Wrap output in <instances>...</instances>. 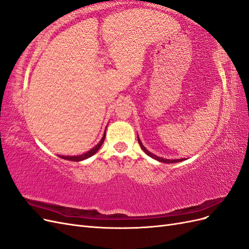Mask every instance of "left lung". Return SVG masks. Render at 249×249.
<instances>
[{
    "label": "left lung",
    "mask_w": 249,
    "mask_h": 249,
    "mask_svg": "<svg viewBox=\"0 0 249 249\" xmlns=\"http://www.w3.org/2000/svg\"><path fill=\"white\" fill-rule=\"evenodd\" d=\"M137 138H138V142H139V145H140V147H141V149L143 150V152H144L146 155H148L149 157H152V158H154L155 160H157V161H159V162H163V163H177V162H180V161H184V160H186L185 158L184 159H172V160H170V159H164V158H161V157H158V156H156V155H154V154H152L150 152H148V150L144 147V145L142 144V142H141V140L139 139V137L137 136Z\"/></svg>",
    "instance_id": "obj_1"
}]
</instances>
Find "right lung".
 Instances as JSON below:
<instances>
[{"label":"right lung","instance_id":"add662e5","mask_svg":"<svg viewBox=\"0 0 249 249\" xmlns=\"http://www.w3.org/2000/svg\"><path fill=\"white\" fill-rule=\"evenodd\" d=\"M105 136H106V132L104 133V136H103V138L101 139V141H100L99 143H97V144H96L94 147H92L91 149H89L88 152H86V153H84V154L77 155V156H59V157L62 158V159L69 160V161H77V162H79V161L85 160V159H87V158L93 156V155L97 152V150H99V149L101 148V146H102V144H103V142H104V140H105Z\"/></svg>","mask_w":249,"mask_h":249}]
</instances>
